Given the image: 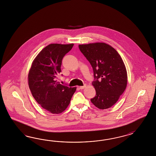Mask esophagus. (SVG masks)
Returning <instances> with one entry per match:
<instances>
[{"label":"esophagus","mask_w":156,"mask_h":156,"mask_svg":"<svg viewBox=\"0 0 156 156\" xmlns=\"http://www.w3.org/2000/svg\"><path fill=\"white\" fill-rule=\"evenodd\" d=\"M86 85H84L83 86H80V89H85V87H86Z\"/></svg>","instance_id":"obj_1"}]
</instances>
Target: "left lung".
Returning a JSON list of instances; mask_svg holds the SVG:
<instances>
[{
    "mask_svg": "<svg viewBox=\"0 0 156 156\" xmlns=\"http://www.w3.org/2000/svg\"><path fill=\"white\" fill-rule=\"evenodd\" d=\"M78 47L93 69L92 85L96 95L91 102L99 109L111 108L127 86V71L121 57L113 47L105 43L80 44Z\"/></svg>",
    "mask_w": 156,
    "mask_h": 156,
    "instance_id": "obj_1",
    "label": "left lung"
}]
</instances>
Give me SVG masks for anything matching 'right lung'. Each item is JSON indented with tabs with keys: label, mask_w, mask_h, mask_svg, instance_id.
Returning a JSON list of instances; mask_svg holds the SVG:
<instances>
[{
	"label": "right lung",
	"mask_w": 156,
	"mask_h": 156,
	"mask_svg": "<svg viewBox=\"0 0 156 156\" xmlns=\"http://www.w3.org/2000/svg\"><path fill=\"white\" fill-rule=\"evenodd\" d=\"M74 44H48L34 59L28 73V86L34 99L43 109L52 114H59L70 104L76 87L57 82L61 72L63 58Z\"/></svg>",
	"instance_id": "1"
}]
</instances>
